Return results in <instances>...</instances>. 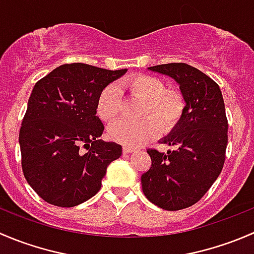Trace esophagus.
Segmentation results:
<instances>
[{"label":"esophagus","mask_w":254,"mask_h":254,"mask_svg":"<svg viewBox=\"0 0 254 254\" xmlns=\"http://www.w3.org/2000/svg\"><path fill=\"white\" fill-rule=\"evenodd\" d=\"M123 152H124V153L135 152V148H132V147H129V146H124V147H123Z\"/></svg>","instance_id":"esophagus-1"}]
</instances>
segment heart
Returning a JSON list of instances; mask_svg holds the SVG:
<instances>
[{
	"label": "heart",
	"mask_w": 254,
	"mask_h": 254,
	"mask_svg": "<svg viewBox=\"0 0 254 254\" xmlns=\"http://www.w3.org/2000/svg\"><path fill=\"white\" fill-rule=\"evenodd\" d=\"M120 88L127 89L146 101L143 119L139 122L119 120L108 130L113 141L139 147L156 136L160 127L170 130L178 123L184 112V99L177 91H166V84L160 78L150 75H136L124 79ZM97 114L103 122L111 123L120 113L119 91L115 86L106 87L97 99Z\"/></svg>",
	"instance_id": "1"
}]
</instances>
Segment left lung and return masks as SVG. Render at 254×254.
<instances>
[{"mask_svg": "<svg viewBox=\"0 0 254 254\" xmlns=\"http://www.w3.org/2000/svg\"><path fill=\"white\" fill-rule=\"evenodd\" d=\"M148 70L175 79L186 103L181 119L160 140L176 148L147 150L152 163L141 176L146 198L175 211L200 200L221 173L229 127L225 103L216 82L193 66L172 63Z\"/></svg>", "mask_w": 254, "mask_h": 254, "instance_id": "left-lung-1", "label": "left lung"}]
</instances>
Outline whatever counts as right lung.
<instances>
[{"label":"right lung","instance_id":"1","mask_svg":"<svg viewBox=\"0 0 254 254\" xmlns=\"http://www.w3.org/2000/svg\"><path fill=\"white\" fill-rule=\"evenodd\" d=\"M87 64H66L35 83L19 130L22 168L28 184L49 204L72 207L101 189L107 167L122 146L99 137L97 99L127 73ZM84 144L89 152L82 154Z\"/></svg>","mask_w":254,"mask_h":254}]
</instances>
